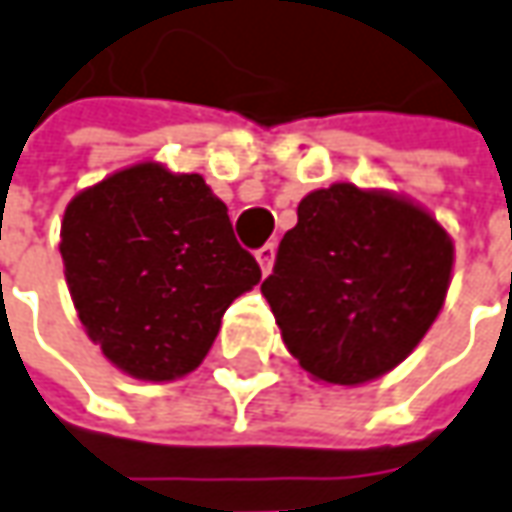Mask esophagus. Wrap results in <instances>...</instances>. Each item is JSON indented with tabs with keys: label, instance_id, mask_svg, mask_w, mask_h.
<instances>
[{
	"label": "esophagus",
	"instance_id": "esophagus-1",
	"mask_svg": "<svg viewBox=\"0 0 512 512\" xmlns=\"http://www.w3.org/2000/svg\"><path fill=\"white\" fill-rule=\"evenodd\" d=\"M257 263H260V272L269 274L272 272V263H274V243H266V246H260L255 252Z\"/></svg>",
	"mask_w": 512,
	"mask_h": 512
}]
</instances>
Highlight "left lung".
<instances>
[{
    "label": "left lung",
    "instance_id": "1",
    "mask_svg": "<svg viewBox=\"0 0 512 512\" xmlns=\"http://www.w3.org/2000/svg\"><path fill=\"white\" fill-rule=\"evenodd\" d=\"M450 269L453 240L425 209L334 184L300 201L260 291L311 377L360 385L419 345L445 303Z\"/></svg>",
    "mask_w": 512,
    "mask_h": 512
}]
</instances>
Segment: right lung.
<instances>
[{
  "mask_svg": "<svg viewBox=\"0 0 512 512\" xmlns=\"http://www.w3.org/2000/svg\"><path fill=\"white\" fill-rule=\"evenodd\" d=\"M64 277L90 340L130 377L195 371L223 311L260 283L226 203L201 175L135 164L67 203Z\"/></svg>",
  "mask_w": 512,
  "mask_h": 512,
  "instance_id": "1",
  "label": "right lung"
}]
</instances>
